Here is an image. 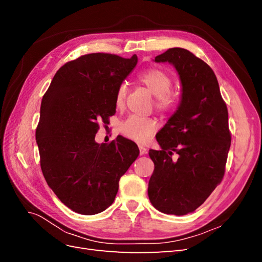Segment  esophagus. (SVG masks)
I'll return each mask as SVG.
<instances>
[{
    "instance_id": "esophagus-1",
    "label": "esophagus",
    "mask_w": 262,
    "mask_h": 262,
    "mask_svg": "<svg viewBox=\"0 0 262 262\" xmlns=\"http://www.w3.org/2000/svg\"><path fill=\"white\" fill-rule=\"evenodd\" d=\"M139 149H140V155H144L147 152V148L144 147L143 145H139Z\"/></svg>"
}]
</instances>
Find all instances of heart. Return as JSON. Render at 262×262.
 Returning <instances> with one entry per match:
<instances>
[{
    "label": "heart",
    "instance_id": "b5f03b06",
    "mask_svg": "<svg viewBox=\"0 0 262 262\" xmlns=\"http://www.w3.org/2000/svg\"><path fill=\"white\" fill-rule=\"evenodd\" d=\"M140 83L146 87V90L155 96L154 107L160 114L166 115L175 110L178 105L176 93L171 91L172 78L161 69H148L139 76ZM126 85L121 84L116 93V106L121 108L124 105L126 96ZM158 128L157 121L153 118H144L139 116H130L120 124V130L123 136L139 142L145 143Z\"/></svg>",
    "mask_w": 262,
    "mask_h": 262
}]
</instances>
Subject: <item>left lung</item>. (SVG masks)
Wrapping results in <instances>:
<instances>
[{
  "label": "left lung",
  "mask_w": 262,
  "mask_h": 262,
  "mask_svg": "<svg viewBox=\"0 0 262 262\" xmlns=\"http://www.w3.org/2000/svg\"><path fill=\"white\" fill-rule=\"evenodd\" d=\"M155 61L176 68L182 97L156 136L162 149L148 152L155 168L147 192L158 211L185 215L199 208L223 180L232 140L228 112L213 70L192 52L170 48Z\"/></svg>",
  "instance_id": "8db88e82"
}]
</instances>
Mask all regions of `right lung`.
I'll return each mask as SVG.
<instances>
[{
  "instance_id": "add662e5",
  "label": "right lung",
  "mask_w": 262,
  "mask_h": 262,
  "mask_svg": "<svg viewBox=\"0 0 262 262\" xmlns=\"http://www.w3.org/2000/svg\"><path fill=\"white\" fill-rule=\"evenodd\" d=\"M130 59L89 53L67 62L45 93L36 141L47 184L68 208L84 215L106 210L115 201L119 180L137 160L134 142L118 136L98 144L100 122L116 114L118 87L133 68Z\"/></svg>"
}]
</instances>
